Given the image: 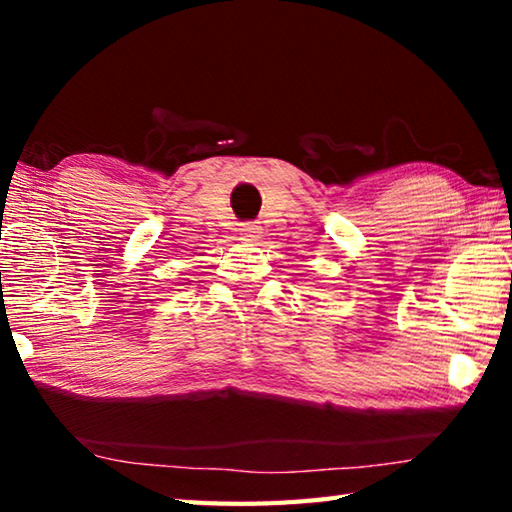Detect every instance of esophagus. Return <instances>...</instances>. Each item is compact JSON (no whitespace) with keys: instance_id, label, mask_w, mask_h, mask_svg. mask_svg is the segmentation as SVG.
<instances>
[{"instance_id":"obj_1","label":"esophagus","mask_w":512,"mask_h":512,"mask_svg":"<svg viewBox=\"0 0 512 512\" xmlns=\"http://www.w3.org/2000/svg\"><path fill=\"white\" fill-rule=\"evenodd\" d=\"M239 237L244 241H250V244H255V241H259V237H262V230H259V225L255 223H241Z\"/></svg>"}]
</instances>
